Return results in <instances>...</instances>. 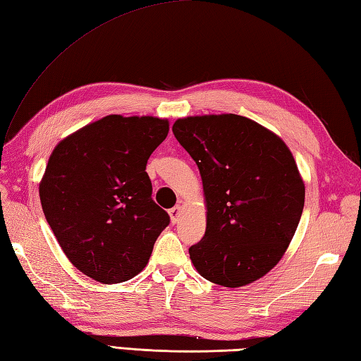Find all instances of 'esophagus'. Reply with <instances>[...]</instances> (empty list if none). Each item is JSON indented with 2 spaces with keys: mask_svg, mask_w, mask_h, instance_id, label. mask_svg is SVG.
<instances>
[{
  "mask_svg": "<svg viewBox=\"0 0 361 361\" xmlns=\"http://www.w3.org/2000/svg\"><path fill=\"white\" fill-rule=\"evenodd\" d=\"M181 207L180 204H176V207H173L172 209H169V216H171V222L172 224H178V221H180V217H181Z\"/></svg>",
  "mask_w": 361,
  "mask_h": 361,
  "instance_id": "esophagus-1",
  "label": "esophagus"
}]
</instances>
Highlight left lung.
<instances>
[{"instance_id":"8db88e82","label":"left lung","mask_w":361,"mask_h":361,"mask_svg":"<svg viewBox=\"0 0 361 361\" xmlns=\"http://www.w3.org/2000/svg\"><path fill=\"white\" fill-rule=\"evenodd\" d=\"M175 137L199 167L207 230L189 249L203 279L245 286L285 255L305 203V185L286 144L236 116L178 118Z\"/></svg>"}]
</instances>
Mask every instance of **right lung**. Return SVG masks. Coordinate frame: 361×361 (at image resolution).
Listing matches in <instances>:
<instances>
[{"instance_id": "right-lung-1", "label": "right lung", "mask_w": 361, "mask_h": 361, "mask_svg": "<svg viewBox=\"0 0 361 361\" xmlns=\"http://www.w3.org/2000/svg\"><path fill=\"white\" fill-rule=\"evenodd\" d=\"M169 120L106 116L54 147L39 194L63 253L100 283H122L147 266L171 217L152 199L147 161Z\"/></svg>"}]
</instances>
